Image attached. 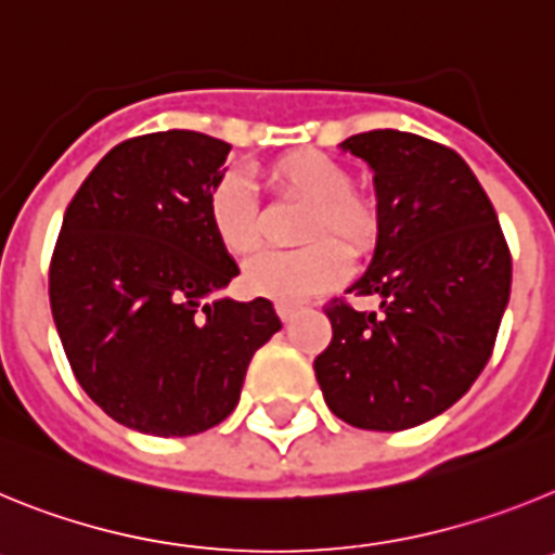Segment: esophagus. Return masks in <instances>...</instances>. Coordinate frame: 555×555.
Segmentation results:
<instances>
[{
  "mask_svg": "<svg viewBox=\"0 0 555 555\" xmlns=\"http://www.w3.org/2000/svg\"><path fill=\"white\" fill-rule=\"evenodd\" d=\"M274 308H278V317H281L283 322H292L294 317H297V313H300V302H286V300H281V302H274Z\"/></svg>",
  "mask_w": 555,
  "mask_h": 555,
  "instance_id": "1",
  "label": "esophagus"
}]
</instances>
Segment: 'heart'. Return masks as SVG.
I'll return each instance as SVG.
<instances>
[{
  "label": "heart",
  "instance_id": "heart-1",
  "mask_svg": "<svg viewBox=\"0 0 555 555\" xmlns=\"http://www.w3.org/2000/svg\"><path fill=\"white\" fill-rule=\"evenodd\" d=\"M263 180L281 199L306 203L292 253H263L244 269L249 292L274 300L300 302L336 286L350 269L343 243L352 255H366L380 238V208L375 197L352 189V175L322 150H294L263 166ZM208 224L217 242L235 258L261 244V210L253 189L238 175H222L208 191ZM336 237L340 245L332 242Z\"/></svg>",
  "mask_w": 555,
  "mask_h": 555
}]
</instances>
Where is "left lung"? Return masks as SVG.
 I'll use <instances>...</instances> for the list:
<instances>
[{
    "label": "left lung",
    "instance_id": "obj_1",
    "mask_svg": "<svg viewBox=\"0 0 555 555\" xmlns=\"http://www.w3.org/2000/svg\"><path fill=\"white\" fill-rule=\"evenodd\" d=\"M345 150L375 169L380 238L356 297L325 306L331 345L313 372L338 420L405 430L442 414L483 372L512 292V253L464 158L400 130L358 132Z\"/></svg>",
    "mask_w": 555,
    "mask_h": 555
}]
</instances>
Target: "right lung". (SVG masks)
<instances>
[{"label": "right lung", "mask_w": 555, "mask_h": 555, "mask_svg": "<svg viewBox=\"0 0 555 555\" xmlns=\"http://www.w3.org/2000/svg\"><path fill=\"white\" fill-rule=\"evenodd\" d=\"M230 144L135 135L91 169L63 214L49 308L77 384L116 423L194 436L238 403L249 358L281 331L267 297L203 302L238 267L208 224Z\"/></svg>", "instance_id": "right-lung-1"}]
</instances>
